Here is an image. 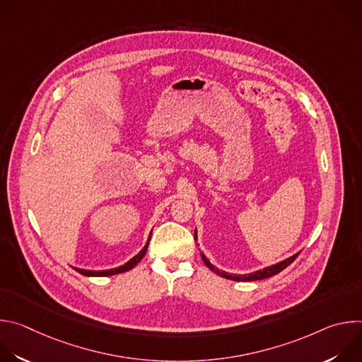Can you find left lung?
<instances>
[{
	"instance_id": "left-lung-1",
	"label": "left lung",
	"mask_w": 362,
	"mask_h": 362,
	"mask_svg": "<svg viewBox=\"0 0 362 362\" xmlns=\"http://www.w3.org/2000/svg\"><path fill=\"white\" fill-rule=\"evenodd\" d=\"M194 239H197L196 232H194ZM298 255H299V252L295 253V255H292L291 257H288V259H285V261H282V262H279V264H275V265H272V267L264 268V269H261V271H256V272H253V274H246V275H235V274H228V272H225V271H219V269L215 268L208 259H206V256H204L203 253H202V259H203V262H204L206 267H208L211 271H214L215 274H218L219 276L226 278V279H230V281L245 282V281H259V279L271 278V276L279 274L281 271H284L288 265H291V264L296 259Z\"/></svg>"
}]
</instances>
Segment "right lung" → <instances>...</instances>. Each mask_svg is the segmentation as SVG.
Here are the masks:
<instances>
[{
    "instance_id": "add662e5",
    "label": "right lung",
    "mask_w": 362,
    "mask_h": 362,
    "mask_svg": "<svg viewBox=\"0 0 362 362\" xmlns=\"http://www.w3.org/2000/svg\"><path fill=\"white\" fill-rule=\"evenodd\" d=\"M148 240H147L146 246L134 257H132L129 262H126L124 265H122L119 268H113V269H109V271H86V269H77L76 268V271L78 274L84 275V276H110V275H117V274H122V272H127V271L134 268L141 261V257L146 255V250H147V246H148Z\"/></svg>"
}]
</instances>
